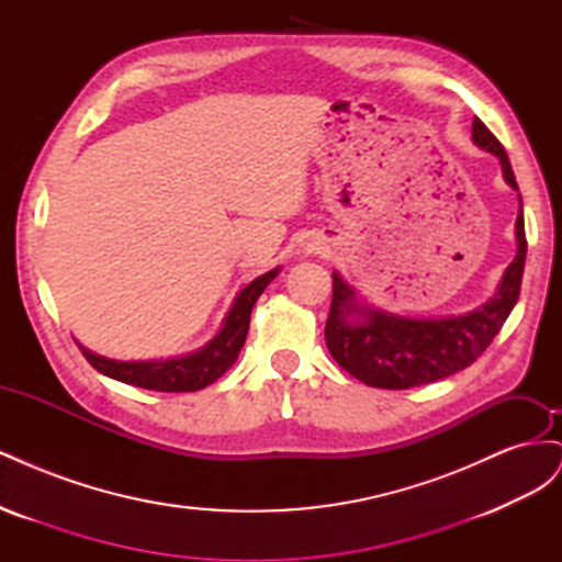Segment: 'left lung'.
Listing matches in <instances>:
<instances>
[{
	"mask_svg": "<svg viewBox=\"0 0 562 562\" xmlns=\"http://www.w3.org/2000/svg\"><path fill=\"white\" fill-rule=\"evenodd\" d=\"M471 138L499 159L506 184L518 192L512 161L479 116L471 124ZM518 201L516 258L506 267L497 293L467 314L443 318L391 314L361 302L353 288L333 271V302L326 321V345L333 359L356 380L378 389H411L469 368L495 339L520 295L527 241L520 194Z\"/></svg>",
	"mask_w": 562,
	"mask_h": 562,
	"instance_id": "8db88e82",
	"label": "left lung"
}]
</instances>
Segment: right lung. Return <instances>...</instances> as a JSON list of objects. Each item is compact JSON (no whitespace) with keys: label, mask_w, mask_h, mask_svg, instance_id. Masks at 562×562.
Here are the masks:
<instances>
[{"label":"right lung","mask_w":562,"mask_h":562,"mask_svg":"<svg viewBox=\"0 0 562 562\" xmlns=\"http://www.w3.org/2000/svg\"><path fill=\"white\" fill-rule=\"evenodd\" d=\"M279 271L281 267L271 269L267 274L250 281L244 291L236 295L220 333L211 339V342H206L192 353L173 356V359H159V361H116L81 345L79 349L98 372H103V375L124 384L151 389V391H199L203 386L213 384L217 378H223L229 370V366L236 361V356H239L246 342L252 304L258 302L265 288L277 279Z\"/></svg>","instance_id":"right-lung-1"}]
</instances>
